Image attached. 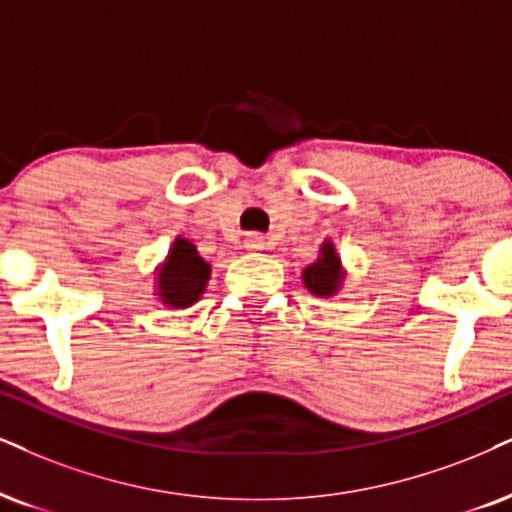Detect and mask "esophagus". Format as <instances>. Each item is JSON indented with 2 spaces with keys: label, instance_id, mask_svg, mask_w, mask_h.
Returning a JSON list of instances; mask_svg holds the SVG:
<instances>
[{
  "label": "esophagus",
  "instance_id": "esophagus-1",
  "mask_svg": "<svg viewBox=\"0 0 512 512\" xmlns=\"http://www.w3.org/2000/svg\"><path fill=\"white\" fill-rule=\"evenodd\" d=\"M244 246L249 251H263L268 246V242H266V237H261V235H246V239H244Z\"/></svg>",
  "mask_w": 512,
  "mask_h": 512
}]
</instances>
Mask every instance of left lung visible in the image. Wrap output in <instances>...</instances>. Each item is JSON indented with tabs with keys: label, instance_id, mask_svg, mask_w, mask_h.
Returning <instances> with one entry per match:
<instances>
[{
	"label": "left lung",
	"instance_id": "1",
	"mask_svg": "<svg viewBox=\"0 0 512 512\" xmlns=\"http://www.w3.org/2000/svg\"><path fill=\"white\" fill-rule=\"evenodd\" d=\"M301 280H304L308 292L318 296V299H332V296L339 294L346 280V270L342 256H339L337 246H334L330 237L320 244L318 258H315L311 266L304 268Z\"/></svg>",
	"mask_w": 512,
	"mask_h": 512
}]
</instances>
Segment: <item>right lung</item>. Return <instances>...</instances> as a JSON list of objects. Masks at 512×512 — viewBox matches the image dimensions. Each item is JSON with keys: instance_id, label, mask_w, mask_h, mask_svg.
Segmentation results:
<instances>
[{"instance_id": "obj_1", "label": "right lung", "mask_w": 512, "mask_h": 512, "mask_svg": "<svg viewBox=\"0 0 512 512\" xmlns=\"http://www.w3.org/2000/svg\"><path fill=\"white\" fill-rule=\"evenodd\" d=\"M211 280V263L199 256L197 246L178 235L166 258L154 270V296L166 308H189L204 296Z\"/></svg>"}]
</instances>
